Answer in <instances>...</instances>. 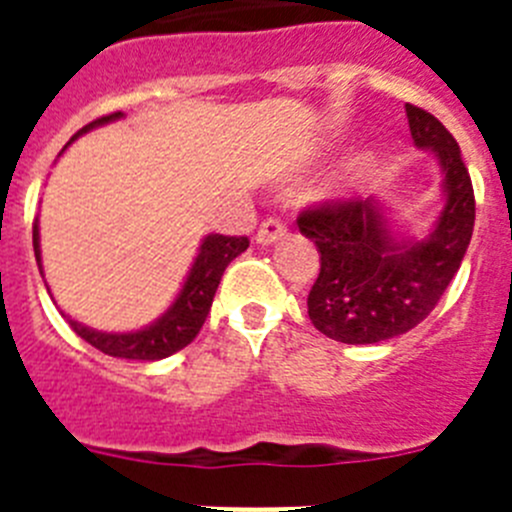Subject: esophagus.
<instances>
[{"label":"esophagus","instance_id":"esophagus-1","mask_svg":"<svg viewBox=\"0 0 512 512\" xmlns=\"http://www.w3.org/2000/svg\"><path fill=\"white\" fill-rule=\"evenodd\" d=\"M284 233H287V225H284L279 217H266L264 223H261L259 233H256V243H261V246H269V243L279 241Z\"/></svg>","mask_w":512,"mask_h":512}]
</instances>
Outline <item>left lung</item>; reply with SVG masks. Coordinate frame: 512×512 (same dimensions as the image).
<instances>
[{
	"mask_svg": "<svg viewBox=\"0 0 512 512\" xmlns=\"http://www.w3.org/2000/svg\"><path fill=\"white\" fill-rule=\"evenodd\" d=\"M415 146L443 171L446 205L428 238L392 235L382 202L351 197L300 212V233L315 241L320 274L307 295L312 325L333 341L379 343L423 323L456 277L474 230V189L459 143L423 107L405 104Z\"/></svg>",
	"mask_w": 512,
	"mask_h": 512,
	"instance_id": "1",
	"label": "left lung"
}]
</instances>
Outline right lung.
<instances>
[{"label":"right lung","mask_w":512,"mask_h":512,"mask_svg":"<svg viewBox=\"0 0 512 512\" xmlns=\"http://www.w3.org/2000/svg\"><path fill=\"white\" fill-rule=\"evenodd\" d=\"M122 112H112V115H104L99 120L89 122L87 128H81L74 138L66 143L71 146L81 133L104 125V122L117 120ZM33 248L35 259L40 266V233H38V220L33 223ZM248 248L246 235H220L212 233L202 241L200 253L194 259L192 269H189V277L184 282L182 292L174 300V305L156 320V323L146 325L143 330H133V333H102V330L87 328V325L76 323L69 318V325L74 328L76 336H81L87 343H92L94 348H99L102 354L117 356V359H135V361H158L166 359V356L182 351L184 346L197 338L200 328L205 325L207 312L212 307V297L217 292V284L223 279V271L228 269L230 261L235 256H241ZM40 274H43V266H40Z\"/></svg>","instance_id":"1"}]
</instances>
